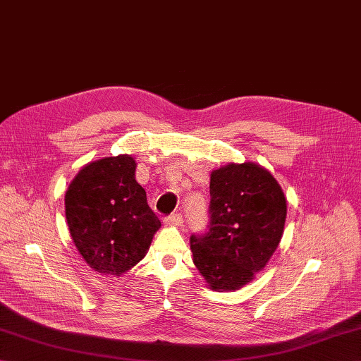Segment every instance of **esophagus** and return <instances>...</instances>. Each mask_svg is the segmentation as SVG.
I'll use <instances>...</instances> for the list:
<instances>
[{"label": "esophagus", "instance_id": "1", "mask_svg": "<svg viewBox=\"0 0 361 361\" xmlns=\"http://www.w3.org/2000/svg\"><path fill=\"white\" fill-rule=\"evenodd\" d=\"M163 223L166 226H181L183 224V215L181 214H172L169 216H166Z\"/></svg>", "mask_w": 361, "mask_h": 361}]
</instances>
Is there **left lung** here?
I'll use <instances>...</instances> for the list:
<instances>
[{
	"label": "left lung",
	"mask_w": 361,
	"mask_h": 361,
	"mask_svg": "<svg viewBox=\"0 0 361 361\" xmlns=\"http://www.w3.org/2000/svg\"><path fill=\"white\" fill-rule=\"evenodd\" d=\"M210 226L192 235L193 264L214 291L250 282L276 252L286 200L273 175L255 163H228L210 173Z\"/></svg>",
	"instance_id": "obj_1"
}]
</instances>
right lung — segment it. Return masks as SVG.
Instances as JSON below:
<instances>
[{
	"label": "right lung",
	"instance_id": "obj_1",
	"mask_svg": "<svg viewBox=\"0 0 361 361\" xmlns=\"http://www.w3.org/2000/svg\"><path fill=\"white\" fill-rule=\"evenodd\" d=\"M131 155L105 157L79 171L66 193V216L79 253L92 270L122 276L140 262L160 219L135 180Z\"/></svg>",
	"mask_w": 361,
	"mask_h": 361
}]
</instances>
